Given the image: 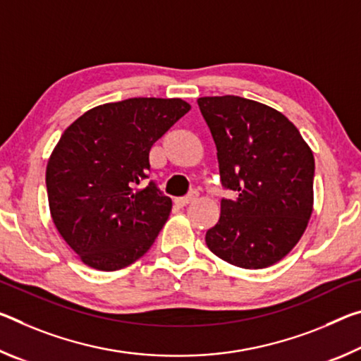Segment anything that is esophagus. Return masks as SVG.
<instances>
[{
  "label": "esophagus",
  "mask_w": 361,
  "mask_h": 361,
  "mask_svg": "<svg viewBox=\"0 0 361 361\" xmlns=\"http://www.w3.org/2000/svg\"><path fill=\"white\" fill-rule=\"evenodd\" d=\"M197 197H199V194H197L196 191H192V192L188 194L186 197H178V199H175V204H176V205H180V207H185V205H188V204H191V202L196 201Z\"/></svg>",
  "instance_id": "1"
}]
</instances>
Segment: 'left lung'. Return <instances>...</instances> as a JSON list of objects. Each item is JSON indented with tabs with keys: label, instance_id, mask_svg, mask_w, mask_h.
Listing matches in <instances>:
<instances>
[{
	"label": "left lung",
	"instance_id": "8db88e82",
	"mask_svg": "<svg viewBox=\"0 0 361 361\" xmlns=\"http://www.w3.org/2000/svg\"><path fill=\"white\" fill-rule=\"evenodd\" d=\"M197 104L214 136L223 186L238 192L221 201L205 244L234 267H270L293 250L312 216L310 146L284 114L262 102L226 94Z\"/></svg>",
	"mask_w": 361,
	"mask_h": 361
}]
</instances>
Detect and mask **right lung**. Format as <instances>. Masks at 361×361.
I'll return each instance as SVG.
<instances>
[{"label": "right lung", "instance_id": "obj_1", "mask_svg": "<svg viewBox=\"0 0 361 361\" xmlns=\"http://www.w3.org/2000/svg\"><path fill=\"white\" fill-rule=\"evenodd\" d=\"M180 98H131L96 106L68 125L47 165L51 219L85 265L117 271L149 250L171 199L146 178L149 151L190 112Z\"/></svg>", "mask_w": 361, "mask_h": 361}]
</instances>
